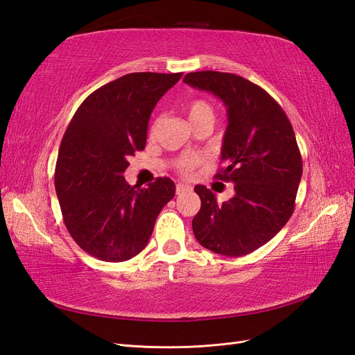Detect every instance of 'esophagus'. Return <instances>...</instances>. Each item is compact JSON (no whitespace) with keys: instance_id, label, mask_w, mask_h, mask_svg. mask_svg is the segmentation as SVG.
Here are the masks:
<instances>
[{"instance_id":"1","label":"esophagus","mask_w":355,"mask_h":355,"mask_svg":"<svg viewBox=\"0 0 355 355\" xmlns=\"http://www.w3.org/2000/svg\"><path fill=\"white\" fill-rule=\"evenodd\" d=\"M189 191H192V188L189 185H187V184H178L176 185V194L178 196L187 194V192H189Z\"/></svg>"}]
</instances>
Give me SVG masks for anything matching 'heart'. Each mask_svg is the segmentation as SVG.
<instances>
[{
  "instance_id": "1",
  "label": "heart",
  "mask_w": 355,
  "mask_h": 355,
  "mask_svg": "<svg viewBox=\"0 0 355 355\" xmlns=\"http://www.w3.org/2000/svg\"><path fill=\"white\" fill-rule=\"evenodd\" d=\"M188 118L191 123H194L197 120H201V118H214V112H213V108L211 105L206 101H201V99H197V101H192L189 105H188ZM157 130V124H153L151 127V133H155ZM200 163V157L198 155H182L178 163H176V167L179 171H182V173H189V171L194 168L197 164Z\"/></svg>"
}]
</instances>
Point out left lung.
<instances>
[{
  "label": "left lung",
  "instance_id": "1",
  "mask_svg": "<svg viewBox=\"0 0 355 355\" xmlns=\"http://www.w3.org/2000/svg\"><path fill=\"white\" fill-rule=\"evenodd\" d=\"M184 83L210 92L227 106L220 168L216 176L234 184L235 196L222 204L204 185L194 191L201 209L192 231L206 249L244 256L280 231L295 210L302 158L287 115L262 87L240 75L189 72Z\"/></svg>",
  "mask_w": 355,
  "mask_h": 355
}]
</instances>
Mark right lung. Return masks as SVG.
I'll return each instance as SVG.
<instances>
[{"label":"right lung","mask_w":355,"mask_h":355,"mask_svg":"<svg viewBox=\"0 0 355 355\" xmlns=\"http://www.w3.org/2000/svg\"><path fill=\"white\" fill-rule=\"evenodd\" d=\"M182 72H133L93 92L72 116L59 148L55 187L63 222L84 252L105 262L141 253L175 182L158 178L148 188L124 179L127 158L146 145L157 102Z\"/></svg>","instance_id":"1"}]
</instances>
